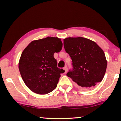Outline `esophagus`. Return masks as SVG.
Returning <instances> with one entry per match:
<instances>
[{
	"instance_id": "esophagus-1",
	"label": "esophagus",
	"mask_w": 121,
	"mask_h": 121,
	"mask_svg": "<svg viewBox=\"0 0 121 121\" xmlns=\"http://www.w3.org/2000/svg\"><path fill=\"white\" fill-rule=\"evenodd\" d=\"M63 69H64V70H65V73H66L67 72V71H68V68H67V67L66 66L64 67V68H63Z\"/></svg>"
}]
</instances>
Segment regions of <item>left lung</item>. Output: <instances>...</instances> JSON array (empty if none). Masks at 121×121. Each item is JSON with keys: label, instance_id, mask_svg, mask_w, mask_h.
I'll list each match as a JSON object with an SVG mask.
<instances>
[{"label": "left lung", "instance_id": "obj_1", "mask_svg": "<svg viewBox=\"0 0 121 121\" xmlns=\"http://www.w3.org/2000/svg\"><path fill=\"white\" fill-rule=\"evenodd\" d=\"M65 50L72 60L73 70L67 76L84 90L93 89L101 82L107 65L103 50L95 42L83 37L63 39Z\"/></svg>", "mask_w": 121, "mask_h": 121}]
</instances>
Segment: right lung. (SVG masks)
<instances>
[{
	"label": "right lung",
	"instance_id": "add662e5",
	"mask_svg": "<svg viewBox=\"0 0 121 121\" xmlns=\"http://www.w3.org/2000/svg\"><path fill=\"white\" fill-rule=\"evenodd\" d=\"M62 48L61 39L48 37L32 41L22 52L19 62L20 74L34 93L46 95L56 88L65 70L57 67L53 56Z\"/></svg>",
	"mask_w": 121,
	"mask_h": 121
}]
</instances>
